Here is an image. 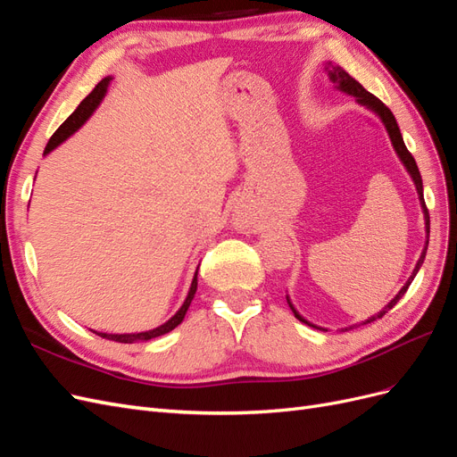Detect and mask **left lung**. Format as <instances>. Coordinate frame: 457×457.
Returning <instances> with one entry per match:
<instances>
[{
    "label": "left lung",
    "mask_w": 457,
    "mask_h": 457,
    "mask_svg": "<svg viewBox=\"0 0 457 457\" xmlns=\"http://www.w3.org/2000/svg\"><path fill=\"white\" fill-rule=\"evenodd\" d=\"M326 72H328V76H329V79L334 81L336 84V89H339V91H343V93H347V95H351V96H354L356 99V103L358 104H362V106H366L368 110H371L373 114H376L381 121H383V126H385V129H386V133H389V139H391V143H393V148H395V152H396V156L400 158V162L404 163V168H406V171L410 173V177H411V181H413V185H416V190H418V198H420V204H421V210H423V217H425V232H427V242H425V247H423V252H421V257L418 259V262H416V269H413V272H411V276L410 278L406 280V284L400 287V292L386 303V305L383 307V311H379L376 316H370L368 320H364L362 324H370V322H373V320H378V318H381L385 312H389L396 303L400 301V297H403L406 292H408V287H410V284H411V280L416 278V274H418V270L421 269V265H423V261H425V253H427V245H428V212H427V205H425V198H423V181H421V175H420V170H418V163H416V160H413V156L410 154L408 152V148H406V145H404V139H403V133H400V129H398V123H396V120H395V116H393V112L389 108H386L378 96H373L370 91H366L361 84H358V81L354 79V78H351L347 72L343 71L341 66H334L331 62H328L326 64ZM286 299H287V305H289V309L294 311V314H295V318L297 320H301V322H305V324H309V326H312V328H316V329H324V328H318V326H314V324H311L309 320H305V318H303L297 311H295V307L292 305V301H289V297L286 295ZM356 326H361V324H354V326H349V328H345V329H351V328H356Z\"/></svg>",
    "instance_id": "8db88e82"
}]
</instances>
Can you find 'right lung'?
<instances>
[{
  "label": "right lung",
  "instance_id": "add662e5",
  "mask_svg": "<svg viewBox=\"0 0 457 457\" xmlns=\"http://www.w3.org/2000/svg\"><path fill=\"white\" fill-rule=\"evenodd\" d=\"M110 79H112L110 76L104 78V79H101L99 84L95 86V89L86 96V99L79 103V106L74 110V112L66 118V121L62 123V126L53 133V137H51L47 146H46V150H44V156H47L51 150L57 148L61 143H64V141L68 139V137L74 135L81 126H84V123L89 120V116L96 110V106H99L101 101L104 99ZM196 287H198V269H196V272H195V278H192V284H190V289H188V295H187L185 303L181 305V309H179V311L170 318L168 322H163L162 326H158V328H154V329L141 331V334H103V331H101V334H99V331H95V334L104 337V339H110V341H118V343L148 341V339H154V337H160V336H163V334H168V331H171L173 328H177L179 324L183 322V318H185V314H187V311H188V307H190V303H192V299H195Z\"/></svg>",
  "mask_w": 457,
  "mask_h": 457
}]
</instances>
